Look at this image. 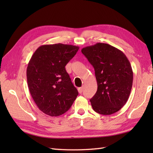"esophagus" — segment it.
I'll return each mask as SVG.
<instances>
[{"label":"esophagus","mask_w":153,"mask_h":153,"mask_svg":"<svg viewBox=\"0 0 153 153\" xmlns=\"http://www.w3.org/2000/svg\"><path fill=\"white\" fill-rule=\"evenodd\" d=\"M77 90H78V92L79 93H82L83 92V87H79V88L77 89Z\"/></svg>","instance_id":"1"}]
</instances>
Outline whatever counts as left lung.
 <instances>
[{"mask_svg": "<svg viewBox=\"0 0 153 153\" xmlns=\"http://www.w3.org/2000/svg\"><path fill=\"white\" fill-rule=\"evenodd\" d=\"M95 69L97 91L90 102L93 109L103 115L118 112L130 95L133 71L122 51L106 43H98L82 49Z\"/></svg>", "mask_w": 153, "mask_h": 153, "instance_id": "obj_1", "label": "left lung"}]
</instances>
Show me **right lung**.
<instances>
[{"instance_id": "right-lung-1", "label": "right lung", "mask_w": 153, "mask_h": 153, "mask_svg": "<svg viewBox=\"0 0 153 153\" xmlns=\"http://www.w3.org/2000/svg\"><path fill=\"white\" fill-rule=\"evenodd\" d=\"M79 48L62 43L44 45L32 55L27 68V85L34 102L45 114H63L78 95L65 66Z\"/></svg>"}]
</instances>
